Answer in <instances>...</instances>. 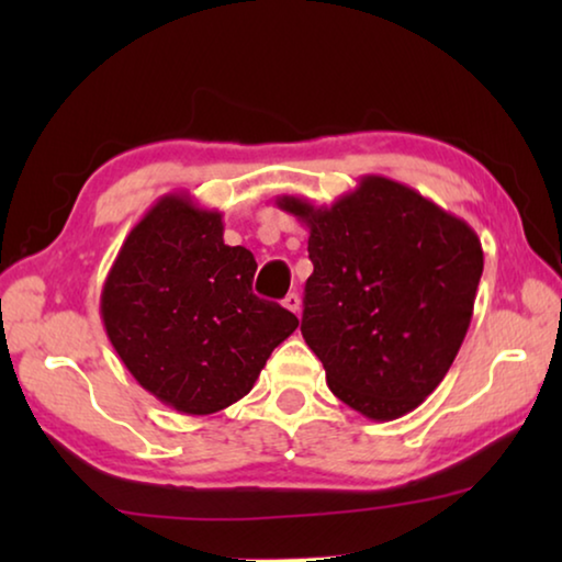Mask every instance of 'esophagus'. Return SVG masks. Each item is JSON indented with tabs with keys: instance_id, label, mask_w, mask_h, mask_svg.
<instances>
[{
	"instance_id": "obj_1",
	"label": "esophagus",
	"mask_w": 562,
	"mask_h": 562,
	"mask_svg": "<svg viewBox=\"0 0 562 562\" xmlns=\"http://www.w3.org/2000/svg\"><path fill=\"white\" fill-rule=\"evenodd\" d=\"M282 304L284 307H288L290 312H294V315H300V307H302V300H300V294L297 292H290L288 297L282 300Z\"/></svg>"
}]
</instances>
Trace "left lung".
Segmentation results:
<instances>
[{"label": "left lung", "mask_w": 562, "mask_h": 562, "mask_svg": "<svg viewBox=\"0 0 562 562\" xmlns=\"http://www.w3.org/2000/svg\"><path fill=\"white\" fill-rule=\"evenodd\" d=\"M278 207L310 227L315 270L302 337L331 394L372 422L424 402L449 372L473 317L483 250L473 227L414 188L364 176L329 207Z\"/></svg>", "instance_id": "8db88e82"}]
</instances>
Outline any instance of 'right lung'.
<instances>
[{
	"label": "right lung",
	"instance_id": "right-lung-1",
	"mask_svg": "<svg viewBox=\"0 0 562 562\" xmlns=\"http://www.w3.org/2000/svg\"><path fill=\"white\" fill-rule=\"evenodd\" d=\"M258 270L225 245L223 215L168 193L123 240L101 319L133 379L160 404L207 416L243 398L300 319L252 294Z\"/></svg>",
	"mask_w": 562,
	"mask_h": 562
}]
</instances>
